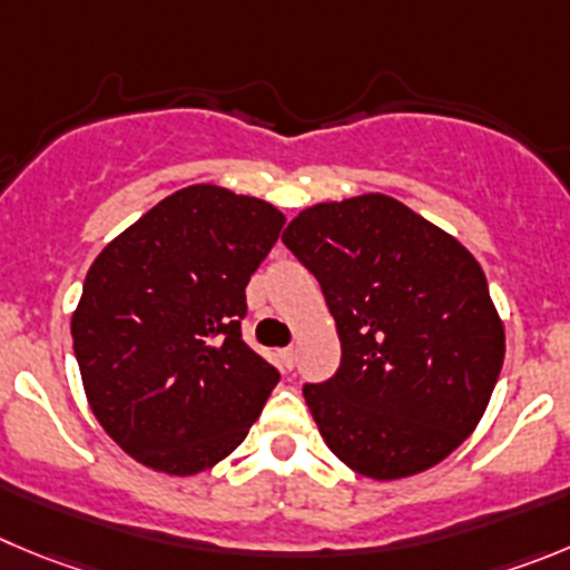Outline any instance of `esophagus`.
<instances>
[{"instance_id":"obj_1","label":"esophagus","mask_w":570,"mask_h":570,"mask_svg":"<svg viewBox=\"0 0 570 570\" xmlns=\"http://www.w3.org/2000/svg\"><path fill=\"white\" fill-rule=\"evenodd\" d=\"M281 360H284V365H286V368H295L297 351L292 348V345H289V348H284V351H281Z\"/></svg>"}]
</instances>
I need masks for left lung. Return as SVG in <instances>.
<instances>
[{
	"label": "left lung",
	"instance_id": "left-lung-1",
	"mask_svg": "<svg viewBox=\"0 0 570 570\" xmlns=\"http://www.w3.org/2000/svg\"><path fill=\"white\" fill-rule=\"evenodd\" d=\"M281 242L337 323L340 368L303 385L328 450L374 481L444 461L481 422L507 351L470 249L382 194L309 207Z\"/></svg>",
	"mask_w": 570,
	"mask_h": 570
}]
</instances>
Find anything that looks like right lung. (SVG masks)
<instances>
[{
    "instance_id": "add662e5",
    "label": "right lung",
    "mask_w": 570,
    "mask_h": 570,
    "mask_svg": "<svg viewBox=\"0 0 570 570\" xmlns=\"http://www.w3.org/2000/svg\"><path fill=\"white\" fill-rule=\"evenodd\" d=\"M284 222L269 202L190 185L89 267L72 348L92 413L140 464L210 470L261 416L281 374L244 343V289Z\"/></svg>"
}]
</instances>
